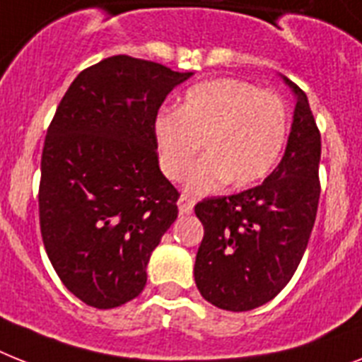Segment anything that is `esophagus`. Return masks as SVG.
I'll list each match as a JSON object with an SVG mask.
<instances>
[{
  "label": "esophagus",
  "mask_w": 362,
  "mask_h": 362,
  "mask_svg": "<svg viewBox=\"0 0 362 362\" xmlns=\"http://www.w3.org/2000/svg\"><path fill=\"white\" fill-rule=\"evenodd\" d=\"M194 199L192 198H188L187 194H181V198H179L177 205H179V213L181 214H190L192 213V209H194Z\"/></svg>",
  "instance_id": "obj_1"
}]
</instances>
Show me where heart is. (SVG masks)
I'll return each mask as SVG.
<instances>
[{"label": "heart", "instance_id": "b5f03b06", "mask_svg": "<svg viewBox=\"0 0 362 362\" xmlns=\"http://www.w3.org/2000/svg\"><path fill=\"white\" fill-rule=\"evenodd\" d=\"M153 134L160 168L181 181L199 148L207 155L188 177L190 194L216 192L223 183L247 187L267 177L285 148L288 110L274 92L222 77L188 88L177 110L155 116Z\"/></svg>", "mask_w": 362, "mask_h": 362}]
</instances>
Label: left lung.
I'll return each mask as SVG.
<instances>
[{
  "label": "left lung",
  "instance_id": "1",
  "mask_svg": "<svg viewBox=\"0 0 362 362\" xmlns=\"http://www.w3.org/2000/svg\"><path fill=\"white\" fill-rule=\"evenodd\" d=\"M283 81L294 92L296 109L281 163L259 187L194 207L205 231L194 279L218 309L242 313L274 300L294 276L315 226L320 131L305 92Z\"/></svg>",
  "mask_w": 362,
  "mask_h": 362
}]
</instances>
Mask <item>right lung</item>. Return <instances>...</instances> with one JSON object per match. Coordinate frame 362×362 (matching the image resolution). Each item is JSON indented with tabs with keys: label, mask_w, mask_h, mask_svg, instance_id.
<instances>
[{
	"label": "right lung",
	"mask_w": 362,
	"mask_h": 362,
	"mask_svg": "<svg viewBox=\"0 0 362 362\" xmlns=\"http://www.w3.org/2000/svg\"><path fill=\"white\" fill-rule=\"evenodd\" d=\"M190 76L115 55L81 71L57 107L42 149L40 231L57 276L86 305L112 309L144 291L151 252L177 218L153 122Z\"/></svg>",
	"instance_id": "right-lung-1"
}]
</instances>
